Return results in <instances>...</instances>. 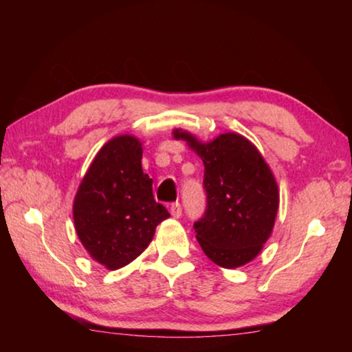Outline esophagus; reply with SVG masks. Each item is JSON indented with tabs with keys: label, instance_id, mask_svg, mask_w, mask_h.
<instances>
[{
	"label": "esophagus",
	"instance_id": "obj_1",
	"mask_svg": "<svg viewBox=\"0 0 352 352\" xmlns=\"http://www.w3.org/2000/svg\"><path fill=\"white\" fill-rule=\"evenodd\" d=\"M170 211H171V216H173V218H181V214H182V208H181V204H179V201H175V204H171V206H170Z\"/></svg>",
	"mask_w": 352,
	"mask_h": 352
}]
</instances>
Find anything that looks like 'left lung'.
<instances>
[{
    "instance_id": "1",
    "label": "left lung",
    "mask_w": 352,
    "mask_h": 352,
    "mask_svg": "<svg viewBox=\"0 0 352 352\" xmlns=\"http://www.w3.org/2000/svg\"><path fill=\"white\" fill-rule=\"evenodd\" d=\"M199 153L205 166L206 208L194 223L195 237L211 261L239 267L261 252L272 232L278 190L272 171L248 139L235 133L200 142L186 131H175Z\"/></svg>"
}]
</instances>
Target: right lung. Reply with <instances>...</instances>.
Returning a JSON list of instances; mask_svg holds the SVG:
<instances>
[{
  "label": "right lung",
  "instance_id": "add662e5",
  "mask_svg": "<svg viewBox=\"0 0 352 352\" xmlns=\"http://www.w3.org/2000/svg\"><path fill=\"white\" fill-rule=\"evenodd\" d=\"M141 142L117 136L98 152L74 201L76 234L96 261L113 271L136 259L170 213L144 175Z\"/></svg>",
  "mask_w": 352,
  "mask_h": 352
}]
</instances>
